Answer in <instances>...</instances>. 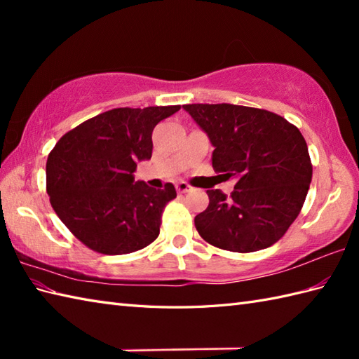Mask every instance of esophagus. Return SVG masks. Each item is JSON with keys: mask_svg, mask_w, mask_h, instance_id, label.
<instances>
[{"mask_svg": "<svg viewBox=\"0 0 359 359\" xmlns=\"http://www.w3.org/2000/svg\"><path fill=\"white\" fill-rule=\"evenodd\" d=\"M175 188H177V193H180V194H184V193H188L189 191V187L187 182H179L177 185H175Z\"/></svg>", "mask_w": 359, "mask_h": 359, "instance_id": "1", "label": "esophagus"}]
</instances>
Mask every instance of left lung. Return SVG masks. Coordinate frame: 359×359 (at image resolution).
<instances>
[{
  "instance_id": "1",
  "label": "left lung",
  "mask_w": 359,
  "mask_h": 359,
  "mask_svg": "<svg viewBox=\"0 0 359 359\" xmlns=\"http://www.w3.org/2000/svg\"><path fill=\"white\" fill-rule=\"evenodd\" d=\"M215 147L212 168L236 177L234 191L208 189L194 225L220 250L251 253L276 243L299 216L313 166L306 139L284 117L248 106L185 104Z\"/></svg>"
}]
</instances>
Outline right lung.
Here are the masks:
<instances>
[{
    "instance_id": "obj_1",
    "label": "right lung",
    "mask_w": 359,
    "mask_h": 359,
    "mask_svg": "<svg viewBox=\"0 0 359 359\" xmlns=\"http://www.w3.org/2000/svg\"><path fill=\"white\" fill-rule=\"evenodd\" d=\"M175 106L116 108L66 133L49 152L46 189L53 211L75 238L102 255H128L157 239L162 215L175 199L134 182L137 163L151 158L152 129Z\"/></svg>"
}]
</instances>
